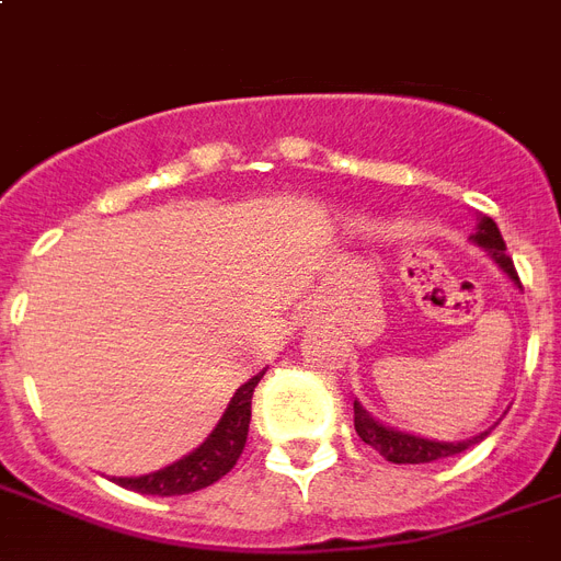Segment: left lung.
<instances>
[{
	"instance_id": "left-lung-1",
	"label": "left lung",
	"mask_w": 561,
	"mask_h": 561,
	"mask_svg": "<svg viewBox=\"0 0 561 561\" xmlns=\"http://www.w3.org/2000/svg\"><path fill=\"white\" fill-rule=\"evenodd\" d=\"M474 244H480L486 250L492 259L497 262V267L510 276V279L522 288V279H518V273H515L513 259L506 255V244L504 238H501V229L492 218H480L478 232L471 236ZM355 431L367 445H373L375 451L381 454L383 460L390 462H434L443 460V457H451V454H460L471 445H478L483 436H489V431H483L480 436H471V439H462V443H436V439H425V436H413V434H401L396 427H387L381 422H375L369 416L367 410L360 408L358 401H355Z\"/></svg>"
}]
</instances>
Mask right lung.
Segmentation results:
<instances>
[{"label":"right lung","instance_id":"right-lung-1","mask_svg":"<svg viewBox=\"0 0 561 561\" xmlns=\"http://www.w3.org/2000/svg\"><path fill=\"white\" fill-rule=\"evenodd\" d=\"M262 375L264 373L253 375L250 381L238 387L220 422L206 436V443L201 448H194L183 460L171 462V466L160 471H151V474H142V478H116L118 486L134 489V492H142V495L169 497L188 495V492L211 486L215 480L224 478L236 466L241 451H244L247 431H250V413H253L250 404H253V390L255 383L262 381Z\"/></svg>","mask_w":561,"mask_h":561}]
</instances>
